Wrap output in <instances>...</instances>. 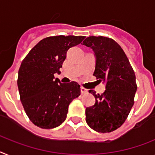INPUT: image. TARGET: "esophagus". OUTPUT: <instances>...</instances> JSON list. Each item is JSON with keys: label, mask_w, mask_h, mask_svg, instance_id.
<instances>
[{"label": "esophagus", "mask_w": 155, "mask_h": 155, "mask_svg": "<svg viewBox=\"0 0 155 155\" xmlns=\"http://www.w3.org/2000/svg\"><path fill=\"white\" fill-rule=\"evenodd\" d=\"M80 91H81V94H87L88 93V91L86 88L81 87L80 88Z\"/></svg>", "instance_id": "34e87169"}]
</instances>
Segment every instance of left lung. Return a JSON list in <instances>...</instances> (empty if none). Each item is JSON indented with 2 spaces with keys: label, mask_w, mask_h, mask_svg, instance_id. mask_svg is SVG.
<instances>
[{
  "label": "left lung",
  "mask_w": 155,
  "mask_h": 155,
  "mask_svg": "<svg viewBox=\"0 0 155 155\" xmlns=\"http://www.w3.org/2000/svg\"><path fill=\"white\" fill-rule=\"evenodd\" d=\"M93 49L96 58L93 75L106 83L102 94L93 90L95 103L86 109V121L97 132H111L124 124L134 105L137 85L127 56L117 42L103 36H90L83 42Z\"/></svg>",
  "instance_id": "8db88e82"
}]
</instances>
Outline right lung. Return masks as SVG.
I'll use <instances>...</instances> for the list:
<instances>
[{
    "instance_id": "1",
    "label": "right lung",
    "mask_w": 155,
    "mask_h": 155,
    "mask_svg": "<svg viewBox=\"0 0 155 155\" xmlns=\"http://www.w3.org/2000/svg\"><path fill=\"white\" fill-rule=\"evenodd\" d=\"M84 38L74 35L45 38L23 60L17 80L20 100L27 117L38 127L50 129L61 125L69 104L80 95L76 82L61 84L54 74L61 72L68 50Z\"/></svg>"
}]
</instances>
